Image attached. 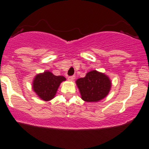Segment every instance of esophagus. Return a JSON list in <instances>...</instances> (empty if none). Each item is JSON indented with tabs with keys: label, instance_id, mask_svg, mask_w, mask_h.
<instances>
[{
	"label": "esophagus",
	"instance_id": "obj_1",
	"mask_svg": "<svg viewBox=\"0 0 149 149\" xmlns=\"http://www.w3.org/2000/svg\"><path fill=\"white\" fill-rule=\"evenodd\" d=\"M68 81H73L75 79V76H69V77L68 78Z\"/></svg>",
	"mask_w": 149,
	"mask_h": 149
}]
</instances>
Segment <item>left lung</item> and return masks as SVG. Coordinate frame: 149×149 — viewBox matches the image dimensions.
<instances>
[{"instance_id": "obj_1", "label": "left lung", "mask_w": 149, "mask_h": 149, "mask_svg": "<svg viewBox=\"0 0 149 149\" xmlns=\"http://www.w3.org/2000/svg\"><path fill=\"white\" fill-rule=\"evenodd\" d=\"M76 84L81 97L87 102H97L104 99L112 86L109 76L96 70L88 72L85 77L78 79Z\"/></svg>"}]
</instances>
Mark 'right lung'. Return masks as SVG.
I'll return each mask as SVG.
<instances>
[{"mask_svg":"<svg viewBox=\"0 0 149 149\" xmlns=\"http://www.w3.org/2000/svg\"><path fill=\"white\" fill-rule=\"evenodd\" d=\"M66 79L63 76H55L49 70L38 73L32 81V89L39 98L45 102L55 97L60 85Z\"/></svg>","mask_w":149,"mask_h":149,"instance_id":"right-lung-1","label":"right lung"}]
</instances>
